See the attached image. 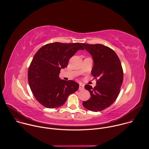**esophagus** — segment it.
I'll use <instances>...</instances> for the list:
<instances>
[{
  "label": "esophagus",
  "instance_id": "obj_1",
  "mask_svg": "<svg viewBox=\"0 0 149 149\" xmlns=\"http://www.w3.org/2000/svg\"><path fill=\"white\" fill-rule=\"evenodd\" d=\"M84 88V85L82 84H79V90H82Z\"/></svg>",
  "mask_w": 149,
  "mask_h": 149
}]
</instances>
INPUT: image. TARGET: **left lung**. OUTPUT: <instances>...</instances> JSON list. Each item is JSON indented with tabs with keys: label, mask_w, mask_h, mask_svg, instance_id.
I'll list each match as a JSON object with an SVG mask.
<instances>
[{
	"label": "left lung",
	"mask_w": 149,
	"mask_h": 149,
	"mask_svg": "<svg viewBox=\"0 0 149 149\" xmlns=\"http://www.w3.org/2000/svg\"><path fill=\"white\" fill-rule=\"evenodd\" d=\"M92 56L93 67L91 74L98 78L94 88L86 85L91 97L82 102L86 109L101 111L110 106L117 99L123 81V71L120 61L116 53L111 48L101 44H82Z\"/></svg>",
	"instance_id": "left-lung-1"
}]
</instances>
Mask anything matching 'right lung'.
<instances>
[{"label": "right lung", "instance_id": "add662e5", "mask_svg": "<svg viewBox=\"0 0 149 149\" xmlns=\"http://www.w3.org/2000/svg\"><path fill=\"white\" fill-rule=\"evenodd\" d=\"M82 45L54 42L41 47L34 55L28 70V82L35 98L46 108L60 107L78 90V83L61 79L59 75L70 59L78 50L84 49Z\"/></svg>", "mask_w": 149, "mask_h": 149}]
</instances>
